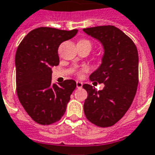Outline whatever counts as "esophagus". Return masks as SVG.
<instances>
[{
    "label": "esophagus",
    "mask_w": 155,
    "mask_h": 155,
    "mask_svg": "<svg viewBox=\"0 0 155 155\" xmlns=\"http://www.w3.org/2000/svg\"><path fill=\"white\" fill-rule=\"evenodd\" d=\"M82 86H83V83L81 81H76V87H77L78 89L82 88Z\"/></svg>",
    "instance_id": "obj_1"
}]
</instances>
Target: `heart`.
<instances>
[{
    "label": "heart",
    "mask_w": 155,
    "mask_h": 155,
    "mask_svg": "<svg viewBox=\"0 0 155 155\" xmlns=\"http://www.w3.org/2000/svg\"><path fill=\"white\" fill-rule=\"evenodd\" d=\"M86 42H88V41H86ZM81 74H81V73H79V76H81Z\"/></svg>",
    "instance_id": "b5f03b06"
}]
</instances>
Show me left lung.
<instances>
[{
	"label": "left lung",
	"mask_w": 155,
	"mask_h": 155,
	"mask_svg": "<svg viewBox=\"0 0 155 155\" xmlns=\"http://www.w3.org/2000/svg\"><path fill=\"white\" fill-rule=\"evenodd\" d=\"M83 31L98 40L104 48L100 66L89 75V80L104 84L102 90L83 84L88 93L84 112L94 124L111 127L125 115L135 98L138 85V51L132 40L114 26H97Z\"/></svg>",
	"instance_id": "obj_1"
}]
</instances>
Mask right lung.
I'll use <instances>...</instances> for the list:
<instances>
[{
  "mask_svg": "<svg viewBox=\"0 0 155 155\" xmlns=\"http://www.w3.org/2000/svg\"><path fill=\"white\" fill-rule=\"evenodd\" d=\"M77 29L66 31L41 27L24 38L15 53L17 94L20 104L37 123L59 121L76 87L73 80L51 83V68L59 64L58 48Z\"/></svg>",
  "mask_w": 155,
  "mask_h": 155,
  "instance_id": "obj_1",
  "label": "right lung"
}]
</instances>
